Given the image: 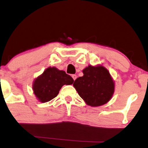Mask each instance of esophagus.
<instances>
[{"label": "esophagus", "instance_id": "1", "mask_svg": "<svg viewBox=\"0 0 148 148\" xmlns=\"http://www.w3.org/2000/svg\"><path fill=\"white\" fill-rule=\"evenodd\" d=\"M72 77L73 79H74V80H75L76 79V78H77V76H76V74H72Z\"/></svg>", "mask_w": 148, "mask_h": 148}]
</instances>
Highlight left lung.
<instances>
[{
  "instance_id": "8db88e82",
  "label": "left lung",
  "mask_w": 148,
  "mask_h": 148,
  "mask_svg": "<svg viewBox=\"0 0 148 148\" xmlns=\"http://www.w3.org/2000/svg\"><path fill=\"white\" fill-rule=\"evenodd\" d=\"M82 72L84 75L73 84L80 97L92 107L109 101L114 93V83L107 69L101 66H88Z\"/></svg>"
}]
</instances>
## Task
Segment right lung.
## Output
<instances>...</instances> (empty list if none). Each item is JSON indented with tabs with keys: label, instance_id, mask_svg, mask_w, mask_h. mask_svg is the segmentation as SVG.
Returning <instances> with one entry per match:
<instances>
[{
	"label": "right lung",
	"instance_id": "add662e5",
	"mask_svg": "<svg viewBox=\"0 0 148 148\" xmlns=\"http://www.w3.org/2000/svg\"><path fill=\"white\" fill-rule=\"evenodd\" d=\"M73 82V78L64 71L49 67L34 80L33 90L39 101L45 103L57 97L63 85L72 84Z\"/></svg>",
	"mask_w": 148,
	"mask_h": 148
}]
</instances>
